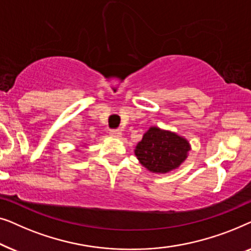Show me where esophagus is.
Masks as SVG:
<instances>
[{
  "instance_id": "obj_1",
  "label": "esophagus",
  "mask_w": 251,
  "mask_h": 251,
  "mask_svg": "<svg viewBox=\"0 0 251 251\" xmlns=\"http://www.w3.org/2000/svg\"><path fill=\"white\" fill-rule=\"evenodd\" d=\"M109 135H111L112 137H116V138H119V137H121L122 132H121V130H119V129H111L109 130Z\"/></svg>"
}]
</instances>
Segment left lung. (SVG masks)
Masks as SVG:
<instances>
[{
	"mask_svg": "<svg viewBox=\"0 0 251 251\" xmlns=\"http://www.w3.org/2000/svg\"><path fill=\"white\" fill-rule=\"evenodd\" d=\"M190 144L176 133L150 128L138 143L135 154L140 163L153 173L176 169L186 159Z\"/></svg>",
	"mask_w": 251,
	"mask_h": 251,
	"instance_id": "8db88e82",
	"label": "left lung"
}]
</instances>
